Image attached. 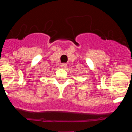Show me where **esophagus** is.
<instances>
[{
  "mask_svg": "<svg viewBox=\"0 0 132 132\" xmlns=\"http://www.w3.org/2000/svg\"><path fill=\"white\" fill-rule=\"evenodd\" d=\"M61 67L63 69H65L66 67H67V63H61Z\"/></svg>",
  "mask_w": 132,
  "mask_h": 132,
  "instance_id": "obj_1",
  "label": "esophagus"
}]
</instances>
